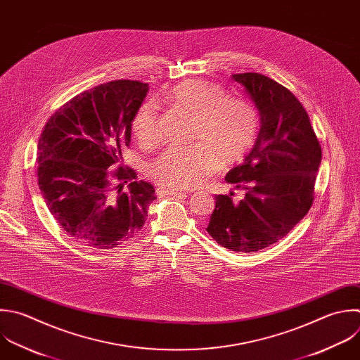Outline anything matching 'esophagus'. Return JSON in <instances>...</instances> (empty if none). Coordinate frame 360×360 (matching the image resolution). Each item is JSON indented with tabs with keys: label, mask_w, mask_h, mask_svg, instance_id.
<instances>
[{
	"label": "esophagus",
	"mask_w": 360,
	"mask_h": 360,
	"mask_svg": "<svg viewBox=\"0 0 360 360\" xmlns=\"http://www.w3.org/2000/svg\"><path fill=\"white\" fill-rule=\"evenodd\" d=\"M156 193L159 195H174V197H186V193L181 190H169V188H163V187H158Z\"/></svg>",
	"instance_id": "34e87169"
}]
</instances>
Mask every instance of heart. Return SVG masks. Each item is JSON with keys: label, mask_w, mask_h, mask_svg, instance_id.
Masks as SVG:
<instances>
[{"label": "heart", "mask_w": 360, "mask_h": 360, "mask_svg": "<svg viewBox=\"0 0 360 360\" xmlns=\"http://www.w3.org/2000/svg\"><path fill=\"white\" fill-rule=\"evenodd\" d=\"M166 100L190 117L188 139L195 142L169 148L149 166V176L163 188L187 190L201 184L219 165L239 162L256 141V108L243 98L226 96L221 84L187 79L172 87ZM131 127L141 145L159 142L156 110L150 101L136 110Z\"/></svg>", "instance_id": "obj_1"}]
</instances>
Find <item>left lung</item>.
Instances as JSON below:
<instances>
[{
    "label": "left lung",
    "mask_w": 360,
    "mask_h": 360,
    "mask_svg": "<svg viewBox=\"0 0 360 360\" xmlns=\"http://www.w3.org/2000/svg\"><path fill=\"white\" fill-rule=\"evenodd\" d=\"M240 83L260 115L256 142L225 180L243 191L215 195L207 232L233 252H257L285 236L308 212L321 165V145L295 96L277 82L242 73Z\"/></svg>",
    "instance_id": "1"
}]
</instances>
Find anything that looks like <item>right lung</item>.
<instances>
[{"label": "right lung", "mask_w": 360, "mask_h": 360, "mask_svg": "<svg viewBox=\"0 0 360 360\" xmlns=\"http://www.w3.org/2000/svg\"><path fill=\"white\" fill-rule=\"evenodd\" d=\"M148 90L146 83L131 80L97 86L59 108L42 131L39 188L53 218L77 243L111 249L134 238L156 200L153 186L122 166L132 118Z\"/></svg>", "instance_id": "obj_1"}]
</instances>
